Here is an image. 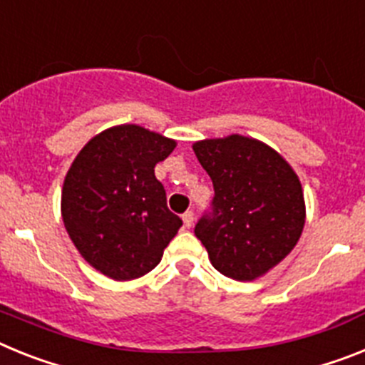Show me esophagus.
Here are the masks:
<instances>
[{
  "label": "esophagus",
  "instance_id": "esophagus-1",
  "mask_svg": "<svg viewBox=\"0 0 365 365\" xmlns=\"http://www.w3.org/2000/svg\"><path fill=\"white\" fill-rule=\"evenodd\" d=\"M182 220H183V226L191 227L192 222H195V213H192V211H185V213L182 215Z\"/></svg>",
  "mask_w": 365,
  "mask_h": 365
}]
</instances>
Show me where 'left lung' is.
<instances>
[{
  "instance_id": "left-lung-1",
  "label": "left lung",
  "mask_w": 365,
  "mask_h": 365,
  "mask_svg": "<svg viewBox=\"0 0 365 365\" xmlns=\"http://www.w3.org/2000/svg\"><path fill=\"white\" fill-rule=\"evenodd\" d=\"M192 150L215 189L195 235L220 274L261 277L292 252L305 226L299 178L274 148L244 135L205 139Z\"/></svg>"
}]
</instances>
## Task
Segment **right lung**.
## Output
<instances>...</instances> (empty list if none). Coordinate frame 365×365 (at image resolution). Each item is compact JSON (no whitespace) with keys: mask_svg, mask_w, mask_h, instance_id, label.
<instances>
[{"mask_svg":"<svg viewBox=\"0 0 365 365\" xmlns=\"http://www.w3.org/2000/svg\"><path fill=\"white\" fill-rule=\"evenodd\" d=\"M176 141L138 125L95 135L78 152L62 189L64 226L81 255L115 281L156 268L182 218L167 207L154 174Z\"/></svg>","mask_w":365,"mask_h":365,"instance_id":"right-lung-1","label":"right lung"}]
</instances>
